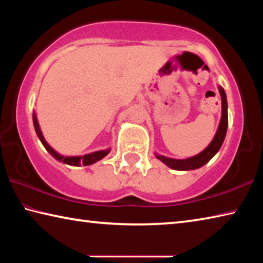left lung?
I'll return each instance as SVG.
<instances>
[{
    "mask_svg": "<svg viewBox=\"0 0 263 263\" xmlns=\"http://www.w3.org/2000/svg\"><path fill=\"white\" fill-rule=\"evenodd\" d=\"M219 92L221 96V118L219 126H218V130L216 132V136L213 138L210 145L208 147L202 151L201 153L195 155V157H191L188 159H172L163 157V155L155 154L160 161L163 162L166 166L172 169H176V171H193V169H197L202 167L206 162L210 161V160L215 157L216 153L220 149L222 142H224L226 131H228V124H229V117H228V101H226V94L224 91L222 87L219 86Z\"/></svg>",
    "mask_w": 263,
    "mask_h": 263,
    "instance_id": "1",
    "label": "left lung"
}]
</instances>
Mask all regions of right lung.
<instances>
[{
    "mask_svg": "<svg viewBox=\"0 0 263 263\" xmlns=\"http://www.w3.org/2000/svg\"><path fill=\"white\" fill-rule=\"evenodd\" d=\"M32 118H33V125H34V130L37 132V136L39 139H41L42 144L44 145V147L46 148V151L48 153H50L53 158L57 159L58 161H61L64 163H67L70 164V166H89V164H92L99 161V160L103 159L105 155H108L110 152V148L108 149H104V151H97V152L94 153H89L86 155H82V157H64V155H60L59 153H57L54 149H53L50 145L47 144L46 140L44 139V136L42 133L41 127H39V124H38V119H37V116L33 112L32 115Z\"/></svg>",
    "mask_w": 263,
    "mask_h": 263,
    "instance_id": "right-lung-1",
    "label": "right lung"
}]
</instances>
